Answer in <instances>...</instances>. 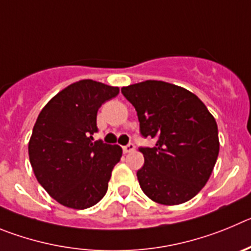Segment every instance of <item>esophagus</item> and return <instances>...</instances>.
<instances>
[{
  "label": "esophagus",
  "mask_w": 251,
  "mask_h": 251,
  "mask_svg": "<svg viewBox=\"0 0 251 251\" xmlns=\"http://www.w3.org/2000/svg\"><path fill=\"white\" fill-rule=\"evenodd\" d=\"M134 150H135V145H134V144H127V145L124 146V148H123V151L125 153L131 152V151H134Z\"/></svg>",
  "instance_id": "esophagus-1"
}]
</instances>
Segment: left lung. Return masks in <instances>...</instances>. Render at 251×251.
<instances>
[{
	"label": "left lung",
	"instance_id": "obj_1",
	"mask_svg": "<svg viewBox=\"0 0 251 251\" xmlns=\"http://www.w3.org/2000/svg\"><path fill=\"white\" fill-rule=\"evenodd\" d=\"M137 112L140 134L156 139L139 148L144 166L137 171L146 196L162 205L193 199L213 173L219 155L218 125L200 99L186 89L148 80L121 89Z\"/></svg>",
	"mask_w": 251,
	"mask_h": 251
}]
</instances>
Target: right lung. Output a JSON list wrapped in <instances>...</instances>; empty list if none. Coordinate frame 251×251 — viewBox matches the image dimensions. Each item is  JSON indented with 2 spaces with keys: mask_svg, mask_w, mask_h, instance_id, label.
Wrapping results in <instances>:
<instances>
[{
  "mask_svg": "<svg viewBox=\"0 0 251 251\" xmlns=\"http://www.w3.org/2000/svg\"><path fill=\"white\" fill-rule=\"evenodd\" d=\"M119 87L81 80L58 92L41 110L28 142L36 179L57 202L71 209L98 204L109 187L123 150L101 140L96 117Z\"/></svg>",
  "mask_w": 251,
  "mask_h": 251,
  "instance_id": "1",
  "label": "right lung"
}]
</instances>
